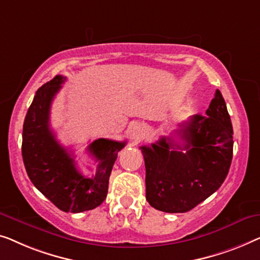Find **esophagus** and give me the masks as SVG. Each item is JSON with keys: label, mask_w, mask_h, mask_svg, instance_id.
<instances>
[{"label": "esophagus", "mask_w": 260, "mask_h": 260, "mask_svg": "<svg viewBox=\"0 0 260 260\" xmlns=\"http://www.w3.org/2000/svg\"><path fill=\"white\" fill-rule=\"evenodd\" d=\"M145 135H146V131L144 127L140 125H137V126H134L133 131H132L131 139H132V141L135 142V144H138L139 141H141L142 139L145 138Z\"/></svg>", "instance_id": "1"}]
</instances>
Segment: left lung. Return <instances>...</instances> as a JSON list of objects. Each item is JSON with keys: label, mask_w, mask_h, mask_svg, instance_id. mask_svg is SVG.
Masks as SVG:
<instances>
[{"label": "left lung", "mask_w": 260, "mask_h": 260, "mask_svg": "<svg viewBox=\"0 0 260 260\" xmlns=\"http://www.w3.org/2000/svg\"><path fill=\"white\" fill-rule=\"evenodd\" d=\"M182 144L161 138L141 146L146 167V199L167 213H184L217 191L226 179L233 154V128L220 90L206 115L181 125Z\"/></svg>", "instance_id": "obj_1"}]
</instances>
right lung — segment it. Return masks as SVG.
I'll list each match as a JSON object with an SVG mask.
<instances>
[{"label":"right lung","mask_w":260,"mask_h":260,"mask_svg":"<svg viewBox=\"0 0 260 260\" xmlns=\"http://www.w3.org/2000/svg\"><path fill=\"white\" fill-rule=\"evenodd\" d=\"M63 81V76L56 75L36 92L23 123L22 158L29 179L46 198L61 211L80 213L106 199L113 165L126 141H93L87 149L99 162L96 173L93 178L80 173L73 155L49 127L50 106Z\"/></svg>","instance_id":"obj_1"}]
</instances>
